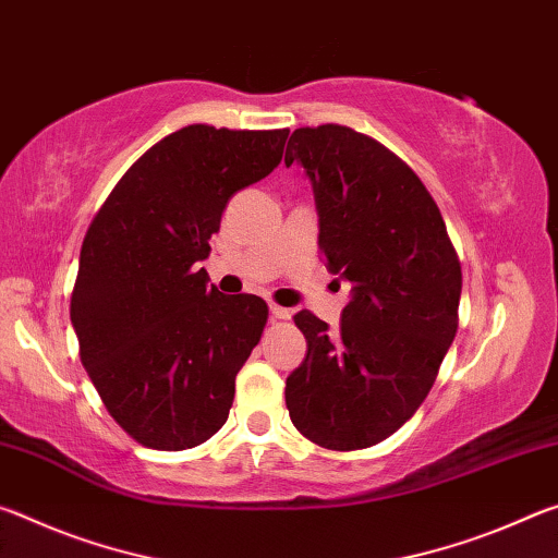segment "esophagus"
I'll return each mask as SVG.
<instances>
[{
    "mask_svg": "<svg viewBox=\"0 0 558 558\" xmlns=\"http://www.w3.org/2000/svg\"><path fill=\"white\" fill-rule=\"evenodd\" d=\"M270 317L272 319H290V310L280 305H270Z\"/></svg>",
    "mask_w": 558,
    "mask_h": 558,
    "instance_id": "obj_1",
    "label": "esophagus"
}]
</instances>
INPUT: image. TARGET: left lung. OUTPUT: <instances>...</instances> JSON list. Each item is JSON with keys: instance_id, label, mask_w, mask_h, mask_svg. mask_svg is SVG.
Instances as JSON below:
<instances>
[{"instance_id": "8db88e82", "label": "left lung", "mask_w": 558, "mask_h": 558, "mask_svg": "<svg viewBox=\"0 0 558 558\" xmlns=\"http://www.w3.org/2000/svg\"><path fill=\"white\" fill-rule=\"evenodd\" d=\"M313 184L317 245L352 286L342 323L307 310V354L286 381L290 421L329 450L369 448L426 399L458 332L462 272L446 221L413 169L344 125L300 128L286 165Z\"/></svg>"}]
</instances>
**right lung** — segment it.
Here are the masks:
<instances>
[{
    "instance_id": "right-lung-1",
    "label": "right lung",
    "mask_w": 558,
    "mask_h": 558,
    "mask_svg": "<svg viewBox=\"0 0 558 558\" xmlns=\"http://www.w3.org/2000/svg\"><path fill=\"white\" fill-rule=\"evenodd\" d=\"M288 130L189 125L159 140L112 189L83 239L71 323L102 403L155 450L219 430L268 305L226 298L199 263L235 192L280 165Z\"/></svg>"
}]
</instances>
